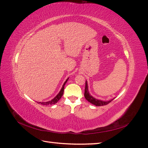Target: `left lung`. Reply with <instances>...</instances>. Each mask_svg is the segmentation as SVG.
Instances as JSON below:
<instances>
[{
  "label": "left lung",
  "mask_w": 148,
  "mask_h": 148,
  "mask_svg": "<svg viewBox=\"0 0 148 148\" xmlns=\"http://www.w3.org/2000/svg\"><path fill=\"white\" fill-rule=\"evenodd\" d=\"M84 97L86 99V100H88L89 102L91 103L92 105H95L97 106H103L108 104L110 102H111L113 99H114V98H113L110 100L109 101H103V100H101V99H98L94 98L92 96H91L90 92H89L88 91V81H86V84H85V90H84Z\"/></svg>",
  "instance_id": "8db88e82"
}]
</instances>
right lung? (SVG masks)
Returning a JSON list of instances; mask_svg holds the SVG:
<instances>
[{"instance_id": "right-lung-1", "label": "right lung", "mask_w": 148, "mask_h": 148, "mask_svg": "<svg viewBox=\"0 0 148 148\" xmlns=\"http://www.w3.org/2000/svg\"><path fill=\"white\" fill-rule=\"evenodd\" d=\"M68 79H69V78H67V79H66V81L64 82V84L62 86V88H61L60 92H58V93L57 94V95L53 99H51L50 101H46V102H37L38 103H40V104L43 105H53V104L57 103V101L59 100V99L62 98V95L64 94V86H65V84H66V82H67Z\"/></svg>"}]
</instances>
